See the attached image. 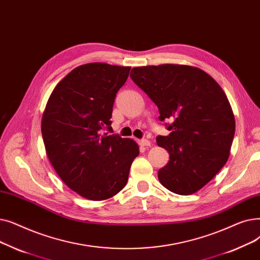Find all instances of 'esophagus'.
Here are the masks:
<instances>
[{"instance_id": "34e87169", "label": "esophagus", "mask_w": 260, "mask_h": 260, "mask_svg": "<svg viewBox=\"0 0 260 260\" xmlns=\"http://www.w3.org/2000/svg\"><path fill=\"white\" fill-rule=\"evenodd\" d=\"M139 145L141 146V147H148V146H150V141H148V140H139Z\"/></svg>"}]
</instances>
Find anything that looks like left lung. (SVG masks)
<instances>
[{
	"mask_svg": "<svg viewBox=\"0 0 260 260\" xmlns=\"http://www.w3.org/2000/svg\"><path fill=\"white\" fill-rule=\"evenodd\" d=\"M130 77L157 106L159 120L172 121L167 137L156 138L169 153L158 181L175 193H194L230 156L235 117L224 91L207 73L190 66L133 68Z\"/></svg>",
	"mask_w": 260,
	"mask_h": 260,
	"instance_id": "8db88e82",
	"label": "left lung"
}]
</instances>
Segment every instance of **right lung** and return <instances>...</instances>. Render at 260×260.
Wrapping results in <instances>:
<instances>
[{
	"label": "right lung",
	"mask_w": 260,
	"mask_h": 260,
	"mask_svg": "<svg viewBox=\"0 0 260 260\" xmlns=\"http://www.w3.org/2000/svg\"><path fill=\"white\" fill-rule=\"evenodd\" d=\"M130 67L102 62L74 69L49 96L41 120L46 155L68 187L85 199L103 201L126 186L140 153L131 139L111 129L113 104Z\"/></svg>",
	"instance_id": "obj_1"
}]
</instances>
